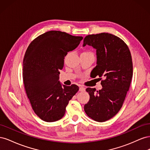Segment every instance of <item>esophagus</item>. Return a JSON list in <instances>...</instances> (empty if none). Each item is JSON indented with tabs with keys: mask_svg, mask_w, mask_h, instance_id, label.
<instances>
[{
	"mask_svg": "<svg viewBox=\"0 0 150 150\" xmlns=\"http://www.w3.org/2000/svg\"><path fill=\"white\" fill-rule=\"evenodd\" d=\"M79 91H85V88L83 87V86H80V87H79Z\"/></svg>",
	"mask_w": 150,
	"mask_h": 150,
	"instance_id": "esophagus-1",
	"label": "esophagus"
}]
</instances>
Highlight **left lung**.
<instances>
[{
    "instance_id": "left-lung-1",
    "label": "left lung",
    "mask_w": 150,
    "mask_h": 150,
    "mask_svg": "<svg viewBox=\"0 0 150 150\" xmlns=\"http://www.w3.org/2000/svg\"><path fill=\"white\" fill-rule=\"evenodd\" d=\"M83 42V47L88 45L96 50L92 77L104 79L101 89H86L90 98L84 111L94 121L104 122L115 116L122 106L133 77L132 58L126 43L111 34L88 35Z\"/></svg>"
}]
</instances>
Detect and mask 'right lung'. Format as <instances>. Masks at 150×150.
<instances>
[{
  "mask_svg": "<svg viewBox=\"0 0 150 150\" xmlns=\"http://www.w3.org/2000/svg\"><path fill=\"white\" fill-rule=\"evenodd\" d=\"M83 39L51 30L38 36L27 49L22 69L24 87L34 111L44 121L61 119L69 101L78 91L77 85H62L59 79L64 57Z\"/></svg>",
  "mask_w": 150,
  "mask_h": 150,
  "instance_id": "1",
  "label": "right lung"
}]
</instances>
